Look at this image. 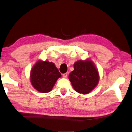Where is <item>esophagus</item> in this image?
<instances>
[{
	"mask_svg": "<svg viewBox=\"0 0 132 132\" xmlns=\"http://www.w3.org/2000/svg\"><path fill=\"white\" fill-rule=\"evenodd\" d=\"M63 77L64 78H66L67 77H68V73H63Z\"/></svg>",
	"mask_w": 132,
	"mask_h": 132,
	"instance_id": "esophagus-1",
	"label": "esophagus"
}]
</instances>
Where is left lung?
I'll list each match as a JSON object with an SVG mask.
<instances>
[{"mask_svg": "<svg viewBox=\"0 0 132 132\" xmlns=\"http://www.w3.org/2000/svg\"><path fill=\"white\" fill-rule=\"evenodd\" d=\"M74 70L69 75V79L76 92L86 94L97 86L99 74L90 59L78 60L73 64Z\"/></svg>", "mask_w": 132, "mask_h": 132, "instance_id": "1", "label": "left lung"}]
</instances>
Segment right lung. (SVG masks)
<instances>
[{"instance_id":"right-lung-1","label":"right lung","mask_w":132,"mask_h":132,"mask_svg":"<svg viewBox=\"0 0 132 132\" xmlns=\"http://www.w3.org/2000/svg\"><path fill=\"white\" fill-rule=\"evenodd\" d=\"M62 75L53 62L38 60L31 68L30 82L39 92L45 93L51 92L54 85Z\"/></svg>"}]
</instances>
